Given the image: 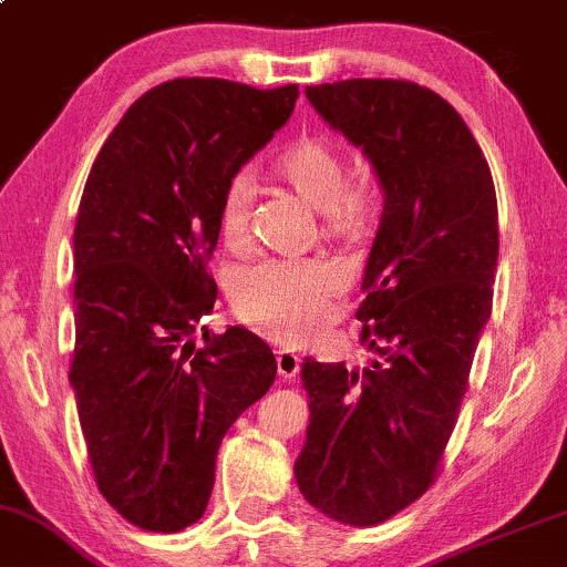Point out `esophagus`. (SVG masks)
<instances>
[{
  "label": "esophagus",
  "instance_id": "34e87169",
  "mask_svg": "<svg viewBox=\"0 0 567 567\" xmlns=\"http://www.w3.org/2000/svg\"><path fill=\"white\" fill-rule=\"evenodd\" d=\"M276 365H278V375H281L284 381H295L299 373V354L291 352V349H278Z\"/></svg>",
  "mask_w": 567,
  "mask_h": 567
}]
</instances>
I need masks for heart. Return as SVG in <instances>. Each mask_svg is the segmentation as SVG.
<instances>
[{"label": "heart", "instance_id": "heart-1", "mask_svg": "<svg viewBox=\"0 0 567 567\" xmlns=\"http://www.w3.org/2000/svg\"><path fill=\"white\" fill-rule=\"evenodd\" d=\"M278 178L305 202L323 209L331 230H352L365 215V192L341 184L344 167L331 146L302 138L276 165ZM251 184L247 173H236L218 199V234L228 249L249 244ZM344 286V270L328 260H260L236 272L230 302L236 316L262 333L297 344L326 323L331 299Z\"/></svg>", "mask_w": 567, "mask_h": 567}]
</instances>
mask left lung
Segmentation results:
<instances>
[{
  "mask_svg": "<svg viewBox=\"0 0 567 567\" xmlns=\"http://www.w3.org/2000/svg\"><path fill=\"white\" fill-rule=\"evenodd\" d=\"M360 146L383 192L358 320L368 368L302 362L310 425L295 476L347 526H375L433 484L457 421L497 272V194L463 117L431 89L349 79L305 89Z\"/></svg>",
  "mask_w": 567,
  "mask_h": 567,
  "instance_id": "8db88e82",
  "label": "left lung"
}]
</instances>
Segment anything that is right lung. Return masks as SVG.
<instances>
[{
  "instance_id": "right-lung-1",
  "label": "right lung",
  "mask_w": 567,
  "mask_h": 567,
  "mask_svg": "<svg viewBox=\"0 0 567 567\" xmlns=\"http://www.w3.org/2000/svg\"><path fill=\"white\" fill-rule=\"evenodd\" d=\"M299 86L178 79L128 107L91 165L75 220L70 386L102 497L144 530L205 515L230 423L276 381L270 347L230 326L197 349L218 286V199Z\"/></svg>"
}]
</instances>
